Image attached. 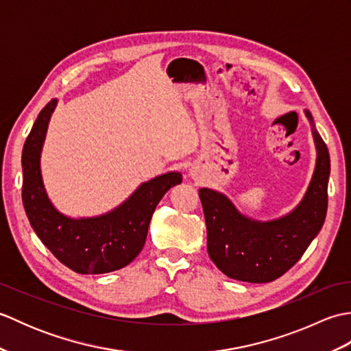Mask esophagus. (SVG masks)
I'll return each mask as SVG.
<instances>
[{
	"mask_svg": "<svg viewBox=\"0 0 351 351\" xmlns=\"http://www.w3.org/2000/svg\"><path fill=\"white\" fill-rule=\"evenodd\" d=\"M190 176L193 178V180H199V170L197 169H195V167H193V169H190Z\"/></svg>",
	"mask_w": 351,
	"mask_h": 351,
	"instance_id": "obj_1",
	"label": "esophagus"
}]
</instances>
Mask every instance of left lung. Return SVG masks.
Wrapping results in <instances>:
<instances>
[{
	"instance_id": "left-lung-1",
	"label": "left lung",
	"mask_w": 351,
	"mask_h": 351,
	"mask_svg": "<svg viewBox=\"0 0 351 351\" xmlns=\"http://www.w3.org/2000/svg\"><path fill=\"white\" fill-rule=\"evenodd\" d=\"M317 164L309 187L295 210L271 221H256L238 213L230 200L219 191L200 189L206 223L208 255L228 278L265 283L287 273L323 228L327 213V184L330 156L327 146L314 128Z\"/></svg>"
}]
</instances>
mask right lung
Wrapping results in <instances>:
<instances>
[{
    "label": "right lung",
    "instance_id": "1",
    "mask_svg": "<svg viewBox=\"0 0 351 351\" xmlns=\"http://www.w3.org/2000/svg\"><path fill=\"white\" fill-rule=\"evenodd\" d=\"M56 106L57 99H51L42 108L22 149V204L29 225L52 255L75 273L119 270L143 249L156 205L182 182V175L169 171L141 184L121 206L99 217H66L49 202L40 173V152Z\"/></svg>",
    "mask_w": 351,
    "mask_h": 351
}]
</instances>
